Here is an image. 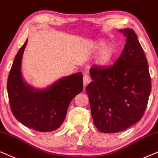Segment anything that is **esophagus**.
<instances>
[{
	"mask_svg": "<svg viewBox=\"0 0 158 158\" xmlns=\"http://www.w3.org/2000/svg\"><path fill=\"white\" fill-rule=\"evenodd\" d=\"M91 81V79L90 77V76L89 75H87V74H85L84 75V77H83V84H84L85 86H86L87 85L89 84V83H90Z\"/></svg>",
	"mask_w": 158,
	"mask_h": 158,
	"instance_id": "1",
	"label": "esophagus"
}]
</instances>
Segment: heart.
I'll return each mask as SVG.
<instances>
[{
    "instance_id": "b5f03b06",
    "label": "heart",
    "mask_w": 158,
    "mask_h": 158,
    "mask_svg": "<svg viewBox=\"0 0 158 158\" xmlns=\"http://www.w3.org/2000/svg\"><path fill=\"white\" fill-rule=\"evenodd\" d=\"M101 51L97 58V62L99 64L102 66L108 65L111 62L113 58L116 54L115 48L111 44L106 45V42L103 41H99L94 45V51Z\"/></svg>"
}]
</instances>
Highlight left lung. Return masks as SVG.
I'll return each mask as SVG.
<instances>
[{"label":"left lung","mask_w":158,"mask_h":158,"mask_svg":"<svg viewBox=\"0 0 158 158\" xmlns=\"http://www.w3.org/2000/svg\"><path fill=\"white\" fill-rule=\"evenodd\" d=\"M120 31L126 36L122 54L110 67L92 66L93 81L85 88L94 124L102 133H118L139 122L151 92L147 60L135 32Z\"/></svg>","instance_id":"obj_1"}]
</instances>
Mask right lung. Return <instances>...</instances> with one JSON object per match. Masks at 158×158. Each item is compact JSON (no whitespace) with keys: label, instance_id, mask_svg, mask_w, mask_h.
<instances>
[{"label":"right lung","instance_id":"obj_1","mask_svg":"<svg viewBox=\"0 0 158 158\" xmlns=\"http://www.w3.org/2000/svg\"><path fill=\"white\" fill-rule=\"evenodd\" d=\"M27 42L17 52L8 77L10 108L23 125L39 132H51L63 124L70 102L83 91V74L64 77L43 90L34 89L23 81L21 74Z\"/></svg>","mask_w":158,"mask_h":158}]
</instances>
